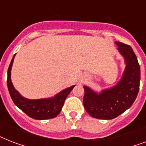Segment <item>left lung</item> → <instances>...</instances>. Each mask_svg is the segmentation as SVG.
<instances>
[{
	"label": "left lung",
	"instance_id": "1",
	"mask_svg": "<svg viewBox=\"0 0 146 146\" xmlns=\"http://www.w3.org/2000/svg\"><path fill=\"white\" fill-rule=\"evenodd\" d=\"M115 44L126 64L121 80L115 86L100 93L84 86V108L89 115L97 119L111 120L118 117L131 107L139 90L140 66L133 50L122 42Z\"/></svg>",
	"mask_w": 146,
	"mask_h": 146
}]
</instances>
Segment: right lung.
I'll use <instances>...</instances> for the list:
<instances>
[{
    "label": "right lung",
    "instance_id": "right-lung-1",
    "mask_svg": "<svg viewBox=\"0 0 146 146\" xmlns=\"http://www.w3.org/2000/svg\"><path fill=\"white\" fill-rule=\"evenodd\" d=\"M15 55L11 60L7 70V87L13 102L29 117L35 120H46L57 117L61 111L64 101L75 86L64 89L53 98L31 100L23 97L15 89L11 82V68Z\"/></svg>",
    "mask_w": 146,
    "mask_h": 146
}]
</instances>
